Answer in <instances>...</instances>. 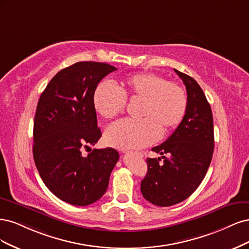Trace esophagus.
Segmentation results:
<instances>
[{
    "mask_svg": "<svg viewBox=\"0 0 249 249\" xmlns=\"http://www.w3.org/2000/svg\"><path fill=\"white\" fill-rule=\"evenodd\" d=\"M124 153H128V152H127V151H124Z\"/></svg>",
    "mask_w": 249,
    "mask_h": 249,
    "instance_id": "1",
    "label": "esophagus"
}]
</instances>
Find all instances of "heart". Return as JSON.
Instances as JSON below:
<instances>
[{
  "instance_id": "obj_1",
  "label": "heart",
  "mask_w": 249,
  "mask_h": 249,
  "mask_svg": "<svg viewBox=\"0 0 249 249\" xmlns=\"http://www.w3.org/2000/svg\"><path fill=\"white\" fill-rule=\"evenodd\" d=\"M126 99L141 100L138 121H121L110 126L104 135L107 145L118 149H140L158 141L160 131L177 128L185 116L187 95L183 88L153 72H140L121 79L117 88L102 82L95 88L93 106L107 120L122 113Z\"/></svg>"
}]
</instances>
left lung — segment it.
<instances>
[{
  "mask_svg": "<svg viewBox=\"0 0 249 249\" xmlns=\"http://www.w3.org/2000/svg\"><path fill=\"white\" fill-rule=\"evenodd\" d=\"M187 92V109L182 122L161 145L152 151L161 155L147 158L148 172L141 182L142 196L159 207L183 202L199 186L211 163L214 150L213 116L202 88L191 76L176 70Z\"/></svg>",
  "mask_w": 249,
  "mask_h": 249,
  "instance_id": "obj_1",
  "label": "left lung"
}]
</instances>
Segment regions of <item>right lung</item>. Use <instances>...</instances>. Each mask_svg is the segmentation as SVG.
<instances>
[{
    "instance_id": "right-lung-1",
    "label": "right lung",
    "mask_w": 249,
    "mask_h": 249,
    "mask_svg": "<svg viewBox=\"0 0 249 249\" xmlns=\"http://www.w3.org/2000/svg\"><path fill=\"white\" fill-rule=\"evenodd\" d=\"M115 70L107 63L77 62L52 78L37 104L33 130L36 167L46 187L73 206L91 205L106 194L119 160L113 148L82 154L101 138L94 90Z\"/></svg>"
}]
</instances>
